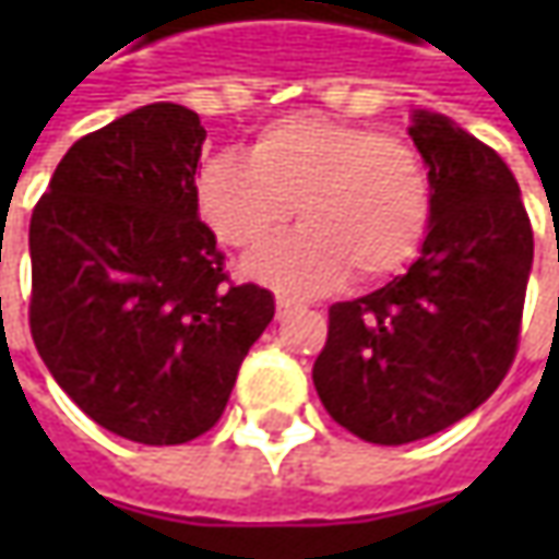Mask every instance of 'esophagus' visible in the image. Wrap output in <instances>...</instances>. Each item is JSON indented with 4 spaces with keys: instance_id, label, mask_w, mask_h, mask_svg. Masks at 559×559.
I'll list each match as a JSON object with an SVG mask.
<instances>
[{
    "instance_id": "esophagus-1",
    "label": "esophagus",
    "mask_w": 559,
    "mask_h": 559,
    "mask_svg": "<svg viewBox=\"0 0 559 559\" xmlns=\"http://www.w3.org/2000/svg\"><path fill=\"white\" fill-rule=\"evenodd\" d=\"M295 308H298V305H295L292 298H283V295L276 298V317H280V320H283V317H289V313L295 311Z\"/></svg>"
}]
</instances>
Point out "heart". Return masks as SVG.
Wrapping results in <instances>:
<instances>
[{"label": "heart", "mask_w": 559, "mask_h": 559, "mask_svg": "<svg viewBox=\"0 0 559 559\" xmlns=\"http://www.w3.org/2000/svg\"><path fill=\"white\" fill-rule=\"evenodd\" d=\"M207 229L229 248H264L298 204L305 226L258 254L248 273L276 292L311 295L407 267L432 226V174L411 142L370 127L295 111L242 155H214L195 180Z\"/></svg>", "instance_id": "b5f03b06"}]
</instances>
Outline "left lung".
Wrapping results in <instances>:
<instances>
[{"mask_svg":"<svg viewBox=\"0 0 559 559\" xmlns=\"http://www.w3.org/2000/svg\"><path fill=\"white\" fill-rule=\"evenodd\" d=\"M432 226L407 273L330 308L313 385L326 414L373 444L436 436L510 370L532 270V224L504 158L441 115L417 111Z\"/></svg>","mask_w":559,"mask_h":559,"instance_id":"obj_1","label":"left lung"}]
</instances>
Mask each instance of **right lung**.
<instances>
[{
  "instance_id": "1",
  "label": "right lung",
  "mask_w": 559,
  "mask_h": 559,
  "mask_svg": "<svg viewBox=\"0 0 559 559\" xmlns=\"http://www.w3.org/2000/svg\"><path fill=\"white\" fill-rule=\"evenodd\" d=\"M204 127L174 102L86 133L31 217V335L102 429L186 444L224 414L273 295L236 286L199 221Z\"/></svg>"
}]
</instances>
